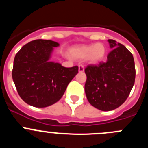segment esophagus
<instances>
[{
    "label": "esophagus",
    "instance_id": "1",
    "mask_svg": "<svg viewBox=\"0 0 148 148\" xmlns=\"http://www.w3.org/2000/svg\"><path fill=\"white\" fill-rule=\"evenodd\" d=\"M78 71H79V73H83L84 71V67L83 65H79L78 66Z\"/></svg>",
    "mask_w": 148,
    "mask_h": 148
}]
</instances>
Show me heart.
I'll return each mask as SVG.
<instances>
[{
    "instance_id": "1",
    "label": "heart",
    "mask_w": 148,
    "mask_h": 148,
    "mask_svg": "<svg viewBox=\"0 0 148 148\" xmlns=\"http://www.w3.org/2000/svg\"><path fill=\"white\" fill-rule=\"evenodd\" d=\"M73 57L78 59H87L91 63H97L101 61L106 53L104 44L99 43L90 45H82L71 49Z\"/></svg>"
}]
</instances>
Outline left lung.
<instances>
[{"instance_id":"8db88e82","label":"left lung","mask_w":148,"mask_h":148,"mask_svg":"<svg viewBox=\"0 0 148 148\" xmlns=\"http://www.w3.org/2000/svg\"><path fill=\"white\" fill-rule=\"evenodd\" d=\"M112 50L106 62L85 68L87 99L94 108L102 111L116 109L125 102L134 85L133 56L125 46L109 39Z\"/></svg>"}]
</instances>
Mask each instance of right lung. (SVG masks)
<instances>
[{
	"instance_id": "obj_1",
	"label": "right lung",
	"mask_w": 148,
	"mask_h": 148,
	"mask_svg": "<svg viewBox=\"0 0 148 148\" xmlns=\"http://www.w3.org/2000/svg\"><path fill=\"white\" fill-rule=\"evenodd\" d=\"M58 42L35 40L15 55L12 79L20 97L35 108H46L61 99L67 85L78 72V66L66 68L50 61Z\"/></svg>"
}]
</instances>
